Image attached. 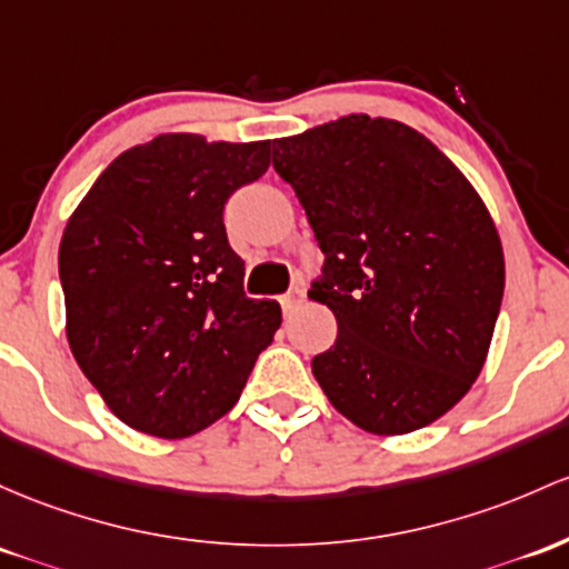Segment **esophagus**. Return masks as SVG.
<instances>
[{
	"label": "esophagus",
	"instance_id": "esophagus-1",
	"mask_svg": "<svg viewBox=\"0 0 569 569\" xmlns=\"http://www.w3.org/2000/svg\"><path fill=\"white\" fill-rule=\"evenodd\" d=\"M302 299H305L302 289H291V291H286L283 297H278V302H280V308H283V313H289V310H295L297 305H302Z\"/></svg>",
	"mask_w": 569,
	"mask_h": 569
}]
</instances>
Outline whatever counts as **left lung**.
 <instances>
[{
    "label": "left lung",
    "instance_id": "8db88e82",
    "mask_svg": "<svg viewBox=\"0 0 569 569\" xmlns=\"http://www.w3.org/2000/svg\"><path fill=\"white\" fill-rule=\"evenodd\" d=\"M323 253L308 297L337 318L313 359L329 402L372 435L427 427L470 391L505 291L489 210L416 129L346 116L272 140Z\"/></svg>",
    "mask_w": 569,
    "mask_h": 569
}]
</instances>
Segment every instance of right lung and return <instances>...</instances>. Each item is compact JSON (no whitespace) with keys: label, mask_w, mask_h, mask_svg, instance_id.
I'll list each match as a JSON object with an SVG mask.
<instances>
[{"label":"right lung","mask_w":569,"mask_h":569,"mask_svg":"<svg viewBox=\"0 0 569 569\" xmlns=\"http://www.w3.org/2000/svg\"><path fill=\"white\" fill-rule=\"evenodd\" d=\"M270 167V142L161 134L129 148L78 204L59 248L67 337L129 427L189 437L234 408L280 327L242 291L223 204Z\"/></svg>","instance_id":"obj_1"}]
</instances>
